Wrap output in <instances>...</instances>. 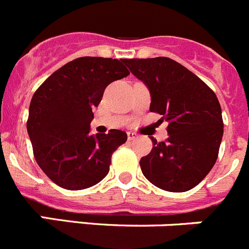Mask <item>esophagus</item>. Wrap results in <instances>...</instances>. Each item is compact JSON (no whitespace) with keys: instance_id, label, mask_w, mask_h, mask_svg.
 I'll return each mask as SVG.
<instances>
[{"instance_id":"esophagus-1","label":"esophagus","mask_w":249,"mask_h":249,"mask_svg":"<svg viewBox=\"0 0 249 249\" xmlns=\"http://www.w3.org/2000/svg\"><path fill=\"white\" fill-rule=\"evenodd\" d=\"M136 138H138V135H136L134 131H129V133H127V139H129V140H134V139Z\"/></svg>"}]
</instances>
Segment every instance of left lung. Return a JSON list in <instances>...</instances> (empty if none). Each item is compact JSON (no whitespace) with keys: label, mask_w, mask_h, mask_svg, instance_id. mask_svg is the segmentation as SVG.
Returning a JSON list of instances; mask_svg holds the SVG:
<instances>
[{"label":"left lung","mask_w":249,"mask_h":249,"mask_svg":"<svg viewBox=\"0 0 249 249\" xmlns=\"http://www.w3.org/2000/svg\"><path fill=\"white\" fill-rule=\"evenodd\" d=\"M124 63L149 89L150 111L169 123L167 140L151 138L152 149L141 158V171L165 191L194 189L213 167L222 141V110L216 94L170 58H135Z\"/></svg>","instance_id":"obj_1"}]
</instances>
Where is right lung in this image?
I'll return each mask as SVG.
<instances>
[{
  "instance_id": "1",
  "label": "right lung",
  "mask_w": 249,
  "mask_h": 249,
  "mask_svg": "<svg viewBox=\"0 0 249 249\" xmlns=\"http://www.w3.org/2000/svg\"><path fill=\"white\" fill-rule=\"evenodd\" d=\"M125 59L82 57L60 67L33 94L27 131L42 171L67 190L88 189L108 175L122 130L90 135L93 109L111 82L127 77Z\"/></svg>"
}]
</instances>
